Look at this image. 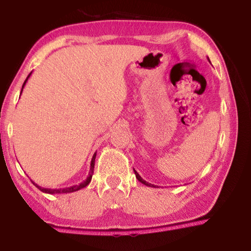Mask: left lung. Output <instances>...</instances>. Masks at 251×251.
Here are the masks:
<instances>
[{
    "mask_svg": "<svg viewBox=\"0 0 251 251\" xmlns=\"http://www.w3.org/2000/svg\"><path fill=\"white\" fill-rule=\"evenodd\" d=\"M208 61H209V58H208ZM210 62V61H209ZM134 173H135V175H136V178H137V179L139 180V181H141L142 182V184H144V185H146V186H148V187H156L155 185H152V184H150V182H147L146 180H144L143 179V178L141 177V176H139V174L137 173V172H136L135 171V169H134Z\"/></svg>",
    "mask_w": 251,
    "mask_h": 251,
    "instance_id": "obj_1",
    "label": "left lung"
}]
</instances>
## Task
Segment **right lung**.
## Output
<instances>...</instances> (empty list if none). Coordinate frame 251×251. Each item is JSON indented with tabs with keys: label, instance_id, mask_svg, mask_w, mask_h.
<instances>
[{
	"label": "right lung",
	"instance_id": "1",
	"mask_svg": "<svg viewBox=\"0 0 251 251\" xmlns=\"http://www.w3.org/2000/svg\"><path fill=\"white\" fill-rule=\"evenodd\" d=\"M31 74H32V72H31V73L28 74V76H27V77H26V79H25V82H24L23 86H22V91H21V94H22V92H23V88H24V86H25V84H26V82H27L28 77H29V76H31ZM20 96H21V95H20ZM95 158H96V152H95L94 156H93V158H92V161H91V168H90V173H88V176H87V178H86V179H85L83 182H80L79 185H74V186L67 187V188H59V189H50V188H44V187H42V186H40V185L35 184V182H34V181H32V182H33V185L35 186V187H37V188H39V189L41 190V192L46 193V194H50V195H54V194H69V193H74V192H77V190H79V189L84 188V187H86V186H87V185L90 184V182H91V180H92V176H93V174H94Z\"/></svg>",
	"mask_w": 251,
	"mask_h": 251
}]
</instances>
